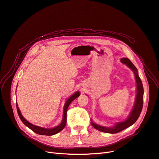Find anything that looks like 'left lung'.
<instances>
[{"label":"left lung","instance_id":"obj_1","mask_svg":"<svg viewBox=\"0 0 159 159\" xmlns=\"http://www.w3.org/2000/svg\"><path fill=\"white\" fill-rule=\"evenodd\" d=\"M120 62L123 63V64H125L128 67H129L134 73L137 85V93L136 97V98L134 106L133 107V109L130 112L128 119L125 120V121L117 123L115 126H113V127L111 128L105 127V126H100L97 124L94 123L93 122H91V125L94 129H96L99 131L106 133H110V134H116V133L119 132L120 131H122L123 130L129 127V126L134 124L138 119L139 115H140L143 103V87L142 85V82L138 75L137 68L132 64V62L127 58H122L120 59Z\"/></svg>","mask_w":159,"mask_h":159}]
</instances>
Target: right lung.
Masks as SVG:
<instances>
[{"label":"right lung","mask_w":159,"mask_h":159,"mask_svg":"<svg viewBox=\"0 0 159 159\" xmlns=\"http://www.w3.org/2000/svg\"><path fill=\"white\" fill-rule=\"evenodd\" d=\"M80 94L79 91H76L72 95V96H71L66 100V103L65 104V106H64V112H63V119H62V122L59 126H55V128L44 129V128L40 127V126H38L31 124L30 123H29L28 121V120H27L23 117L20 109H19L17 104L16 103V107H17L18 116H19V117H20V119L21 120V121L23 123V124L25 126H27V127H29L30 130H32L33 132L36 133V134H40V135H45V136H52V135L56 134H57V133H59V132H61L63 129L65 127L66 124V116H67L66 113H67L68 107L69 105L70 104V103L74 99L78 98L80 96Z\"/></svg>","instance_id":"1"}]
</instances>
